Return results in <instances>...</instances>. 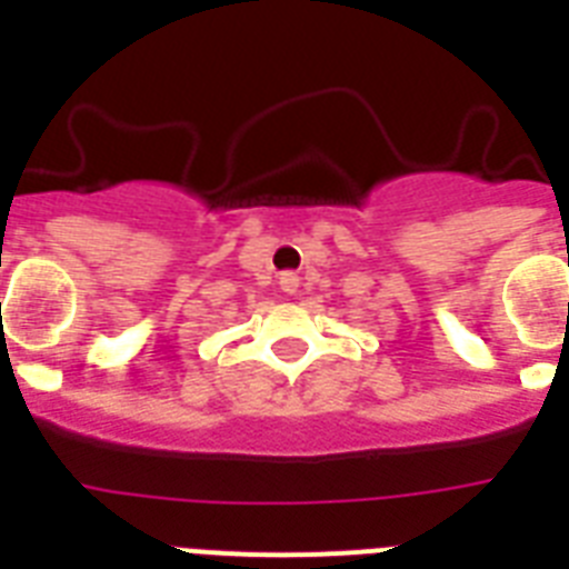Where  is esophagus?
<instances>
[{
    "label": "esophagus",
    "instance_id": "34e87169",
    "mask_svg": "<svg viewBox=\"0 0 569 569\" xmlns=\"http://www.w3.org/2000/svg\"><path fill=\"white\" fill-rule=\"evenodd\" d=\"M298 286H301V280H298V274H295V271H286V274H280V289H283L286 295L298 292Z\"/></svg>",
    "mask_w": 569,
    "mask_h": 569
}]
</instances>
